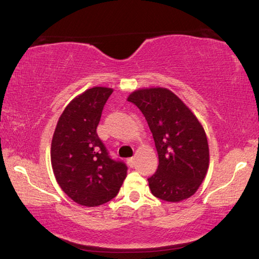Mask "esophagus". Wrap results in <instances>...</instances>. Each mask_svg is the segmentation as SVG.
<instances>
[{
  "instance_id": "obj_1",
  "label": "esophagus",
  "mask_w": 259,
  "mask_h": 259,
  "mask_svg": "<svg viewBox=\"0 0 259 259\" xmlns=\"http://www.w3.org/2000/svg\"><path fill=\"white\" fill-rule=\"evenodd\" d=\"M127 163H128L130 166L133 167L134 165H135V157H131V158L127 159Z\"/></svg>"
}]
</instances>
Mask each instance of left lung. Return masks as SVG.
<instances>
[{
    "mask_svg": "<svg viewBox=\"0 0 259 259\" xmlns=\"http://www.w3.org/2000/svg\"><path fill=\"white\" fill-rule=\"evenodd\" d=\"M127 100L143 113L157 149V171L148 178L152 195L166 202L190 197L209 167V146L201 122L166 88L135 91Z\"/></svg>",
    "mask_w": 259,
    "mask_h": 259,
    "instance_id": "left-lung-1",
    "label": "left lung"
}]
</instances>
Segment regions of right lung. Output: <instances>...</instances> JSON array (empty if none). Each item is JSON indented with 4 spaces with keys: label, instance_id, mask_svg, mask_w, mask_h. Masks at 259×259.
Returning <instances> with one entry per match:
<instances>
[{
    "label": "right lung",
    "instance_id": "right-lung-1",
    "mask_svg": "<svg viewBox=\"0 0 259 259\" xmlns=\"http://www.w3.org/2000/svg\"><path fill=\"white\" fill-rule=\"evenodd\" d=\"M112 92L94 87L72 100L53 137L54 175L63 192L80 205L97 206L112 200L127 175L126 164L110 157L96 132Z\"/></svg>",
    "mask_w": 259,
    "mask_h": 259
}]
</instances>
